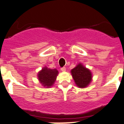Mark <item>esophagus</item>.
<instances>
[{"instance_id": "esophagus-1", "label": "esophagus", "mask_w": 124, "mask_h": 124, "mask_svg": "<svg viewBox=\"0 0 124 124\" xmlns=\"http://www.w3.org/2000/svg\"><path fill=\"white\" fill-rule=\"evenodd\" d=\"M61 71H65L66 68H65V67H62V68H61Z\"/></svg>"}]
</instances>
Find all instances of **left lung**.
Instances as JSON below:
<instances>
[{"label":"left lung","mask_w":124,"mask_h":124,"mask_svg":"<svg viewBox=\"0 0 124 124\" xmlns=\"http://www.w3.org/2000/svg\"><path fill=\"white\" fill-rule=\"evenodd\" d=\"M71 73L76 84L79 88L87 86L92 80V74L90 70L85 68L82 63H79L72 69Z\"/></svg>","instance_id":"left-lung-1"}]
</instances>
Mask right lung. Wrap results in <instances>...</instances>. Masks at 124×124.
Returning <instances> with one entry per match:
<instances>
[{
	"instance_id": "add662e5",
	"label": "right lung",
	"mask_w": 124,
	"mask_h": 124,
	"mask_svg": "<svg viewBox=\"0 0 124 124\" xmlns=\"http://www.w3.org/2000/svg\"><path fill=\"white\" fill-rule=\"evenodd\" d=\"M58 73L56 68L51 69L45 67L38 73V79L44 87H51L56 81Z\"/></svg>"
}]
</instances>
